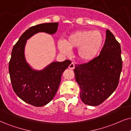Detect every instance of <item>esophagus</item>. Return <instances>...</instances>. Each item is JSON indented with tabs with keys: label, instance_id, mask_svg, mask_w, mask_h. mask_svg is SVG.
Instances as JSON below:
<instances>
[{
	"label": "esophagus",
	"instance_id": "obj_1",
	"mask_svg": "<svg viewBox=\"0 0 131 131\" xmlns=\"http://www.w3.org/2000/svg\"><path fill=\"white\" fill-rule=\"evenodd\" d=\"M74 67H75V64L74 63H71L69 64V68L70 69H74Z\"/></svg>",
	"mask_w": 131,
	"mask_h": 131
}]
</instances>
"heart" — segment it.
I'll return each mask as SVG.
<instances>
[{"instance_id": "heart-1", "label": "heart", "mask_w": 131, "mask_h": 131, "mask_svg": "<svg viewBox=\"0 0 131 131\" xmlns=\"http://www.w3.org/2000/svg\"><path fill=\"white\" fill-rule=\"evenodd\" d=\"M104 38L99 31L82 29L75 31L68 36L67 39L59 40L57 46L63 54H68L71 49L77 48V54L83 62H90L99 55L102 48Z\"/></svg>"}]
</instances>
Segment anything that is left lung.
<instances>
[{
  "instance_id": "8db88e82",
  "label": "left lung",
  "mask_w": 131,
  "mask_h": 131,
  "mask_svg": "<svg viewBox=\"0 0 131 131\" xmlns=\"http://www.w3.org/2000/svg\"><path fill=\"white\" fill-rule=\"evenodd\" d=\"M100 54L94 60L74 69L76 82L80 88V98L86 105L98 106L117 88L122 69L120 45L107 29Z\"/></svg>"
}]
</instances>
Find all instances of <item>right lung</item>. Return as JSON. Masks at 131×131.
Instances as JSON below:
<instances>
[{"mask_svg":"<svg viewBox=\"0 0 131 131\" xmlns=\"http://www.w3.org/2000/svg\"><path fill=\"white\" fill-rule=\"evenodd\" d=\"M59 24L47 23L27 29L15 44L9 63V73L13 90L20 99L34 106L40 107L50 102L57 92L63 72L71 62H54L42 70L32 69L26 62L25 48L26 40L38 32L54 34Z\"/></svg>","mask_w":131,"mask_h":131,"instance_id":"obj_1","label":"right lung"}]
</instances>
